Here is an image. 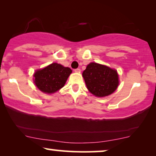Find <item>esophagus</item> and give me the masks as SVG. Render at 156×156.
<instances>
[{
	"instance_id": "1",
	"label": "esophagus",
	"mask_w": 156,
	"mask_h": 156,
	"mask_svg": "<svg viewBox=\"0 0 156 156\" xmlns=\"http://www.w3.org/2000/svg\"><path fill=\"white\" fill-rule=\"evenodd\" d=\"M74 72H79V73H80V72H81V69H79V68H77V69H74Z\"/></svg>"
}]
</instances>
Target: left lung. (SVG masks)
<instances>
[{
	"label": "left lung",
	"mask_w": 156,
	"mask_h": 156,
	"mask_svg": "<svg viewBox=\"0 0 156 156\" xmlns=\"http://www.w3.org/2000/svg\"><path fill=\"white\" fill-rule=\"evenodd\" d=\"M82 76L88 90L96 97L108 96L119 85V76L116 70L97 63L91 62L87 65Z\"/></svg>",
	"instance_id": "left-lung-1"
}]
</instances>
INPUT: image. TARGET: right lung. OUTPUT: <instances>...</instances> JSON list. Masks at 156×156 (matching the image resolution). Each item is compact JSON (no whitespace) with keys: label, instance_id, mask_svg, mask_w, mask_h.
I'll list each match as a JSON object with an SVG mask.
<instances>
[{"label":"right lung","instance_id":"1","mask_svg":"<svg viewBox=\"0 0 156 156\" xmlns=\"http://www.w3.org/2000/svg\"><path fill=\"white\" fill-rule=\"evenodd\" d=\"M72 69L57 63H52L34 74V82L38 89L44 93H54L64 87Z\"/></svg>","mask_w":156,"mask_h":156}]
</instances>
